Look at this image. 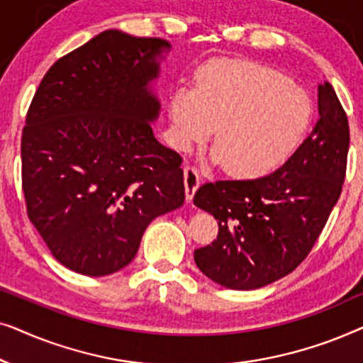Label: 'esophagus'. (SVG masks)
<instances>
[{
    "label": "esophagus",
    "instance_id": "obj_1",
    "mask_svg": "<svg viewBox=\"0 0 363 363\" xmlns=\"http://www.w3.org/2000/svg\"><path fill=\"white\" fill-rule=\"evenodd\" d=\"M201 183V173L195 165H188L185 167V193H186V200L191 201L193 195L198 190Z\"/></svg>",
    "mask_w": 363,
    "mask_h": 363
}]
</instances>
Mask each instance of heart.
<instances>
[{"label": "heart", "mask_w": 363, "mask_h": 363, "mask_svg": "<svg viewBox=\"0 0 363 363\" xmlns=\"http://www.w3.org/2000/svg\"><path fill=\"white\" fill-rule=\"evenodd\" d=\"M170 116L182 147L213 133V148L226 172L257 177L279 165L306 130L307 94L274 69L250 61L208 62L196 86L178 87Z\"/></svg>", "instance_id": "b5f03b06"}]
</instances>
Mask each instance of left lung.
Wrapping results in <instances>:
<instances>
[{
  "instance_id": "8db88e82",
  "label": "left lung",
  "mask_w": 363,
  "mask_h": 363,
  "mask_svg": "<svg viewBox=\"0 0 363 363\" xmlns=\"http://www.w3.org/2000/svg\"><path fill=\"white\" fill-rule=\"evenodd\" d=\"M315 127L282 167L256 180H218L193 203L218 220L216 240L195 250L203 274L238 291L267 286L306 259L342 193L349 118L327 81Z\"/></svg>"
}]
</instances>
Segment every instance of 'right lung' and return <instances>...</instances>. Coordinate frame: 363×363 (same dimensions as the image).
Returning a JSON list of instances; mask_svg holds the SVG:
<instances>
[{"label": "right lung", "mask_w": 363, "mask_h": 363, "mask_svg": "<svg viewBox=\"0 0 363 363\" xmlns=\"http://www.w3.org/2000/svg\"><path fill=\"white\" fill-rule=\"evenodd\" d=\"M170 44L108 29L49 67L21 137L28 218L84 276L125 267L153 218L185 201L183 158L153 137L147 84Z\"/></svg>", "instance_id": "right-lung-1"}]
</instances>
